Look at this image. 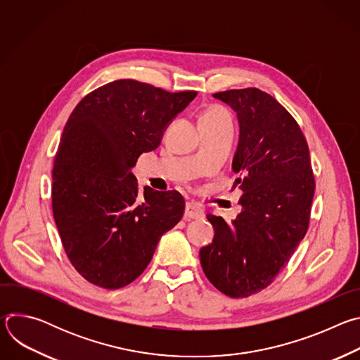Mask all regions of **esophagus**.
<instances>
[{"instance_id": "esophagus-1", "label": "esophagus", "mask_w": 360, "mask_h": 360, "mask_svg": "<svg viewBox=\"0 0 360 360\" xmlns=\"http://www.w3.org/2000/svg\"><path fill=\"white\" fill-rule=\"evenodd\" d=\"M184 218L185 219H200V218H203L202 205H199L196 202H188L186 207H185Z\"/></svg>"}]
</instances>
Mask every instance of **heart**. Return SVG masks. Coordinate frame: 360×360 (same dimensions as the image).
<instances>
[{
	"mask_svg": "<svg viewBox=\"0 0 360 360\" xmlns=\"http://www.w3.org/2000/svg\"><path fill=\"white\" fill-rule=\"evenodd\" d=\"M203 115H228V114H226L225 110H222V108H219V107H214V108H211L210 111L205 112Z\"/></svg>",
	"mask_w": 360,
	"mask_h": 360,
	"instance_id": "heart-1",
	"label": "heart"
}]
</instances>
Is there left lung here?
I'll list each match as a JSON object with an SVG mask.
<instances>
[{
  "label": "left lung",
  "instance_id": "8db88e82",
  "mask_svg": "<svg viewBox=\"0 0 360 360\" xmlns=\"http://www.w3.org/2000/svg\"><path fill=\"white\" fill-rule=\"evenodd\" d=\"M239 122L232 161L242 211L226 222L208 214L215 229L199 259L210 282L231 297L265 289L289 262L309 226L315 193L309 148L293 117L258 88L217 92Z\"/></svg>",
  "mask_w": 360,
  "mask_h": 360
}]
</instances>
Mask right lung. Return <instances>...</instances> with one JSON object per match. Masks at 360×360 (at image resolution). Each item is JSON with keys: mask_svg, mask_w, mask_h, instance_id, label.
I'll return each mask as SVG.
<instances>
[{"mask_svg": "<svg viewBox=\"0 0 360 360\" xmlns=\"http://www.w3.org/2000/svg\"><path fill=\"white\" fill-rule=\"evenodd\" d=\"M196 96L120 79L72 111L53 169L54 219L72 266L88 282L120 289L150 262L161 236L182 218L176 191L139 193L132 168Z\"/></svg>", "mask_w": 360, "mask_h": 360, "instance_id": "1", "label": "right lung"}]
</instances>
